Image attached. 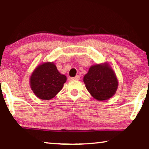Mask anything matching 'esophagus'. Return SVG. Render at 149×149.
<instances>
[{
  "mask_svg": "<svg viewBox=\"0 0 149 149\" xmlns=\"http://www.w3.org/2000/svg\"><path fill=\"white\" fill-rule=\"evenodd\" d=\"M71 79H72V80H74V79H75V80H79L80 79V76H79V75H76V76L74 77H72Z\"/></svg>",
  "mask_w": 149,
  "mask_h": 149,
  "instance_id": "obj_1",
  "label": "esophagus"
}]
</instances>
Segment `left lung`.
I'll use <instances>...</instances> for the list:
<instances>
[{"label":"left lung","instance_id":"left-lung-1","mask_svg":"<svg viewBox=\"0 0 149 149\" xmlns=\"http://www.w3.org/2000/svg\"><path fill=\"white\" fill-rule=\"evenodd\" d=\"M84 82L92 97L99 101L112 97L118 87L116 75L108 62L91 65Z\"/></svg>","mask_w":149,"mask_h":149}]
</instances>
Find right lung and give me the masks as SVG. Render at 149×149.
<instances>
[{
  "label": "right lung",
  "instance_id": "add662e5",
  "mask_svg": "<svg viewBox=\"0 0 149 149\" xmlns=\"http://www.w3.org/2000/svg\"><path fill=\"white\" fill-rule=\"evenodd\" d=\"M66 80V76L60 74L53 62H47L35 68L30 76L29 84L37 97L48 100L60 91Z\"/></svg>",
  "mask_w": 149,
  "mask_h": 149
}]
</instances>
